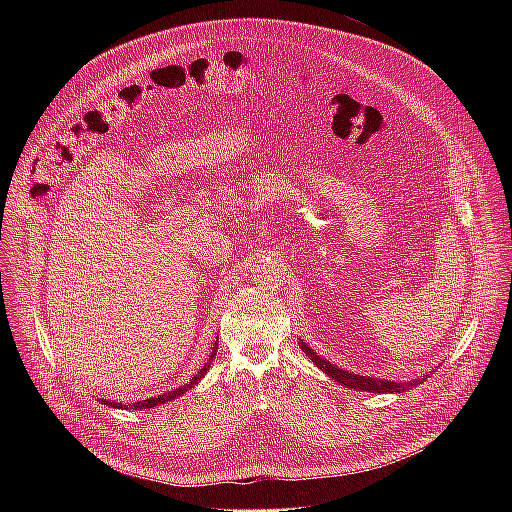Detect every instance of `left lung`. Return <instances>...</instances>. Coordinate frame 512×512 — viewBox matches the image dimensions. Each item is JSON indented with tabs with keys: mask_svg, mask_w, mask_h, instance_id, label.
<instances>
[{
	"mask_svg": "<svg viewBox=\"0 0 512 512\" xmlns=\"http://www.w3.org/2000/svg\"><path fill=\"white\" fill-rule=\"evenodd\" d=\"M302 344V350L318 364V369H322L330 379L342 383L344 387H350V389H356V391H367V393H401V391H407L415 385H419L421 381H407V383H395V381H389V379H373V377H360V375H354V373H348V371H342L338 367H334V364H330L326 358L318 356L310 346H306L304 342ZM427 379V377H423Z\"/></svg>",
	"mask_w": 512,
	"mask_h": 512,
	"instance_id": "8db88e82",
	"label": "left lung"
}]
</instances>
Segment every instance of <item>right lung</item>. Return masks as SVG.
<instances>
[{
    "label": "right lung",
    "mask_w": 512,
    "mask_h": 512,
    "mask_svg": "<svg viewBox=\"0 0 512 512\" xmlns=\"http://www.w3.org/2000/svg\"><path fill=\"white\" fill-rule=\"evenodd\" d=\"M216 346H218V342H214V346H212V352H210V358H208V362L204 364V367L200 369V373L194 377V379H190V383H186V385H182V387H178V389H174V391H168V393H164V395H158V397H150V399H145V401H137V403H133L131 405V409H139V411H143V409H152V407H156V405H162V403H166V401H172V399H176L178 395H182L184 391H188V389H192L202 377H204V373L208 371V367H210V360L214 358V354H216ZM101 403H105V405H109V407H119V409H127V407H123L121 403H111V401H103L101 399Z\"/></svg>",
    "instance_id": "right-lung-1"
}]
</instances>
